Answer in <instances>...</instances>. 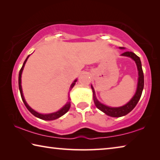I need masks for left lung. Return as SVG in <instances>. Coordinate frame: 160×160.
<instances>
[{
	"instance_id": "obj_1",
	"label": "left lung",
	"mask_w": 160,
	"mask_h": 160,
	"mask_svg": "<svg viewBox=\"0 0 160 160\" xmlns=\"http://www.w3.org/2000/svg\"><path fill=\"white\" fill-rule=\"evenodd\" d=\"M120 48L122 49V48H124L120 47ZM121 56H128V57L131 58L132 60H134L135 63H136L138 70V82L136 92H135V94H134V96L132 97V98L126 104L120 107H110L102 104L101 102H99L98 100H97L95 95V92H94L92 85H91L92 90L93 92V99L95 106L97 107V109H99L100 111H102V112L106 113L107 115L112 116V117H121V116H125L126 114H128L129 112H131V111L134 109L135 107L136 106L138 102L140 100V97L142 95L143 88H144V75H143L142 64L140 58L136 55V54L131 52V51L124 52L121 54Z\"/></svg>"
}]
</instances>
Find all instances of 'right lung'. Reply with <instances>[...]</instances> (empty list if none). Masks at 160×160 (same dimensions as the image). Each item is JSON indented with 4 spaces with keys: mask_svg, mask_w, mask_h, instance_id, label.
Instances as JSON below:
<instances>
[{
    "mask_svg": "<svg viewBox=\"0 0 160 160\" xmlns=\"http://www.w3.org/2000/svg\"><path fill=\"white\" fill-rule=\"evenodd\" d=\"M29 55L27 57V58L25 59V62H24V63L22 65V66L21 69L20 70V72H19V78H18V84H19V90H20V94H21V97H22V101L24 102V104H25V107H27V109H28L29 112H30L32 114H33L34 116H36V117L39 118H41L42 120H46V121H51V120H55L56 118H58L59 117H61L63 115H64L65 113H67L68 112V110L70 107V97L68 95V102L66 103V104L65 105V106L61 108V109L58 111V112H54V113H48V114H42V113H38L36 111H34V109H32V108L29 106L28 104V103L26 102L25 98H24V96H23V93H22V86H21V76H22V70L24 67H25V65L27 61H28V59L29 58ZM77 82V80H75L74 82L71 84V85L70 87V90H71V89L73 88L75 82Z\"/></svg>",
    "mask_w": 160,
    "mask_h": 160,
    "instance_id": "right-lung-1",
    "label": "right lung"
}]
</instances>
